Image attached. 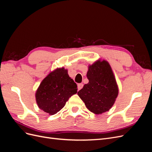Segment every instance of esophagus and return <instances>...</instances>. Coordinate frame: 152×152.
<instances>
[{
  "mask_svg": "<svg viewBox=\"0 0 152 152\" xmlns=\"http://www.w3.org/2000/svg\"><path fill=\"white\" fill-rule=\"evenodd\" d=\"M77 86H78V89L79 90H80L82 87H83V84H79L77 85Z\"/></svg>",
  "mask_w": 152,
  "mask_h": 152,
  "instance_id": "esophagus-1",
  "label": "esophagus"
}]
</instances>
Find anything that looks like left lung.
<instances>
[{"label": "left lung", "mask_w": 152, "mask_h": 152, "mask_svg": "<svg viewBox=\"0 0 152 152\" xmlns=\"http://www.w3.org/2000/svg\"><path fill=\"white\" fill-rule=\"evenodd\" d=\"M89 82L78 92L89 111L102 114L111 108L118 94V87L110 63L99 59L89 65L87 72Z\"/></svg>", "instance_id": "1"}]
</instances>
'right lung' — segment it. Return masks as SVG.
<instances>
[{
	"label": "right lung",
	"instance_id": "obj_1",
	"mask_svg": "<svg viewBox=\"0 0 152 152\" xmlns=\"http://www.w3.org/2000/svg\"><path fill=\"white\" fill-rule=\"evenodd\" d=\"M77 93V86L64 67L49 72L36 91L38 107L50 115L57 113L65 107L69 98Z\"/></svg>",
	"mask_w": 152,
	"mask_h": 152
}]
</instances>
